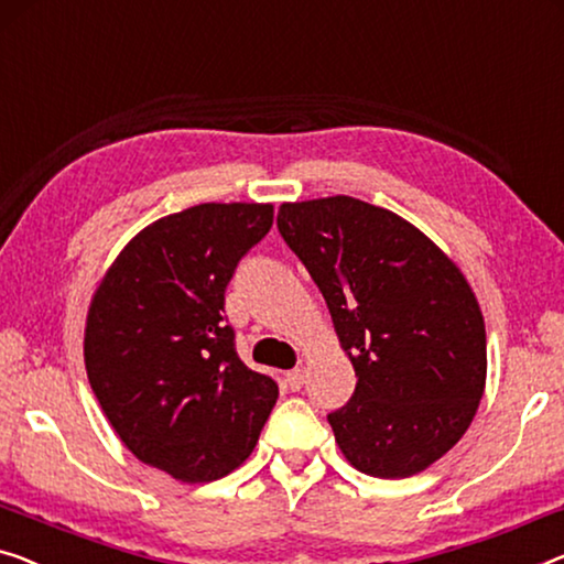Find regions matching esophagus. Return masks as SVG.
<instances>
[{
  "mask_svg": "<svg viewBox=\"0 0 564 564\" xmlns=\"http://www.w3.org/2000/svg\"><path fill=\"white\" fill-rule=\"evenodd\" d=\"M304 369H301V367H296V369H291V372H285V377H283V380H285V388H289L291 392H299L301 388H304Z\"/></svg>",
  "mask_w": 564,
  "mask_h": 564,
  "instance_id": "34e87169",
  "label": "esophagus"
}]
</instances>
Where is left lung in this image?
<instances>
[{
  "mask_svg": "<svg viewBox=\"0 0 564 564\" xmlns=\"http://www.w3.org/2000/svg\"><path fill=\"white\" fill-rule=\"evenodd\" d=\"M279 232L329 306L357 375L329 425L351 466L408 478L468 431L486 384V329L456 263L390 209L355 197L285 202Z\"/></svg>",
  "mask_w": 564,
  "mask_h": 564,
  "instance_id": "left-lung-1",
  "label": "left lung"
}]
</instances>
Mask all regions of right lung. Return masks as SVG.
<instances>
[{"label": "right lung", "mask_w": 564, "mask_h": 564, "mask_svg": "<svg viewBox=\"0 0 564 564\" xmlns=\"http://www.w3.org/2000/svg\"><path fill=\"white\" fill-rule=\"evenodd\" d=\"M273 205H197L141 230L100 281L86 369L108 423L144 464L187 484L253 453L279 384L242 365L225 316L235 268L265 238Z\"/></svg>", "instance_id": "add662e5"}]
</instances>
